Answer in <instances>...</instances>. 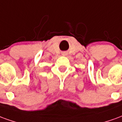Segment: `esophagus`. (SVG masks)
<instances>
[{
	"instance_id": "34e87169",
	"label": "esophagus",
	"mask_w": 122,
	"mask_h": 122,
	"mask_svg": "<svg viewBox=\"0 0 122 122\" xmlns=\"http://www.w3.org/2000/svg\"><path fill=\"white\" fill-rule=\"evenodd\" d=\"M63 56H66V52H62V54Z\"/></svg>"
}]
</instances>
